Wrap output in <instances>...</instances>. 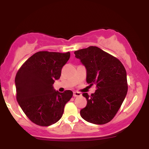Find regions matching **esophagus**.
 I'll return each mask as SVG.
<instances>
[{
  "label": "esophagus",
  "mask_w": 149,
  "mask_h": 149,
  "mask_svg": "<svg viewBox=\"0 0 149 149\" xmlns=\"http://www.w3.org/2000/svg\"><path fill=\"white\" fill-rule=\"evenodd\" d=\"M81 96V93L79 92H73V97H80Z\"/></svg>",
  "instance_id": "esophagus-1"
}]
</instances>
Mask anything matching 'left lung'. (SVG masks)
Masks as SVG:
<instances>
[{"instance_id":"8db88e82","label":"left lung","mask_w":149,"mask_h":149,"mask_svg":"<svg viewBox=\"0 0 149 149\" xmlns=\"http://www.w3.org/2000/svg\"><path fill=\"white\" fill-rule=\"evenodd\" d=\"M74 54L86 69L87 83L97 85L91 96L83 94L88 103L80 110V116L91 123H107L117 113L127 95L125 69L117 58L96 46L75 51Z\"/></svg>"}]
</instances>
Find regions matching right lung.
Returning a JSON list of instances; mask_svg holds the SVG:
<instances>
[{
	"mask_svg": "<svg viewBox=\"0 0 149 149\" xmlns=\"http://www.w3.org/2000/svg\"><path fill=\"white\" fill-rule=\"evenodd\" d=\"M69 58V52H38L17 73V100L33 123L49 126L62 116L65 104L71 100L73 92L66 90L61 93L54 90L53 84L60 78L61 69Z\"/></svg>",
	"mask_w": 149,
	"mask_h": 149,
	"instance_id": "1",
	"label": "right lung"
}]
</instances>
